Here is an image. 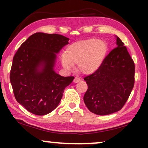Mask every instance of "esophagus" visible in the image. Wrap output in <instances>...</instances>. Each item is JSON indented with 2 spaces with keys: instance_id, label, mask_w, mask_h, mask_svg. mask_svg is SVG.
I'll return each mask as SVG.
<instances>
[{
  "instance_id": "1",
  "label": "esophagus",
  "mask_w": 148,
  "mask_h": 148,
  "mask_svg": "<svg viewBox=\"0 0 148 148\" xmlns=\"http://www.w3.org/2000/svg\"><path fill=\"white\" fill-rule=\"evenodd\" d=\"M81 81V79L80 78H79V77H75L74 79V80H73V82H75V83H77V82H79Z\"/></svg>"
}]
</instances>
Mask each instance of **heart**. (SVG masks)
Listing matches in <instances>:
<instances>
[{
  "mask_svg": "<svg viewBox=\"0 0 148 148\" xmlns=\"http://www.w3.org/2000/svg\"><path fill=\"white\" fill-rule=\"evenodd\" d=\"M108 46L106 42L97 39H89L76 42L66 48L61 56V62L66 69L71 70L78 64L82 73L90 74L96 71L106 57Z\"/></svg>",
  "mask_w": 148,
  "mask_h": 148,
  "instance_id": "obj_1",
  "label": "heart"
}]
</instances>
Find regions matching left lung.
Here are the masks:
<instances>
[{"label": "left lung", "instance_id": "obj_1", "mask_svg": "<svg viewBox=\"0 0 148 148\" xmlns=\"http://www.w3.org/2000/svg\"><path fill=\"white\" fill-rule=\"evenodd\" d=\"M116 37L117 47L111 50L96 71L84 77L88 87L84 96L85 104L98 115L120 110L134 86V62L124 43Z\"/></svg>", "mask_w": 148, "mask_h": 148}]
</instances>
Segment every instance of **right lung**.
<instances>
[{
	"label": "right lung",
	"mask_w": 148,
	"mask_h": 148,
	"mask_svg": "<svg viewBox=\"0 0 148 148\" xmlns=\"http://www.w3.org/2000/svg\"><path fill=\"white\" fill-rule=\"evenodd\" d=\"M69 38L59 34H34L16 52L10 81L16 100L36 115H45L59 104L74 77H62L54 70L56 58Z\"/></svg>",
	"instance_id": "1"
}]
</instances>
